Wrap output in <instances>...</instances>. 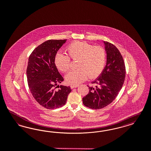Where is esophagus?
<instances>
[{
  "label": "esophagus",
  "mask_w": 151,
  "mask_h": 151,
  "mask_svg": "<svg viewBox=\"0 0 151 151\" xmlns=\"http://www.w3.org/2000/svg\"><path fill=\"white\" fill-rule=\"evenodd\" d=\"M78 85H71L70 87H71V88H78Z\"/></svg>",
  "instance_id": "esophagus-1"
}]
</instances>
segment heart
<instances>
[{
    "mask_svg": "<svg viewBox=\"0 0 151 151\" xmlns=\"http://www.w3.org/2000/svg\"><path fill=\"white\" fill-rule=\"evenodd\" d=\"M68 56L57 53L55 63L62 73H66L71 68V59L78 61L76 70L66 76V80L71 85H77L89 78H95L102 73L106 62V52L101 46H93L85 42L76 41L70 43L67 48Z\"/></svg>",
    "mask_w": 151,
    "mask_h": 151,
    "instance_id": "heart-1",
    "label": "heart"
}]
</instances>
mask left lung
I'll return each instance as SVG.
<instances>
[{
	"label": "left lung",
	"mask_w": 151,
	"mask_h": 151,
	"mask_svg": "<svg viewBox=\"0 0 151 151\" xmlns=\"http://www.w3.org/2000/svg\"><path fill=\"white\" fill-rule=\"evenodd\" d=\"M106 64L99 77L88 86L89 92L83 98V104L92 109L105 108L113 102L122 88L125 77L123 58L112 43L104 41Z\"/></svg>",
	"instance_id": "8db88e82"
}]
</instances>
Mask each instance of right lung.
Here are the masks:
<instances>
[{
  "label": "right lung",
  "instance_id": "1",
  "mask_svg": "<svg viewBox=\"0 0 151 151\" xmlns=\"http://www.w3.org/2000/svg\"><path fill=\"white\" fill-rule=\"evenodd\" d=\"M66 40H50L42 43L28 58L27 78L33 98L48 109L60 108L66 104L71 91L70 86L60 85L64 79L58 71L55 57ZM60 88L57 90L56 86Z\"/></svg>",
  "mask_w": 151,
  "mask_h": 151
}]
</instances>
